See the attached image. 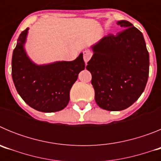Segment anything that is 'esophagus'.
<instances>
[{"label":"esophagus","instance_id":"obj_1","mask_svg":"<svg viewBox=\"0 0 161 161\" xmlns=\"http://www.w3.org/2000/svg\"><path fill=\"white\" fill-rule=\"evenodd\" d=\"M92 52H89V51H85L83 52V58H84V60H85V64H87L88 61L91 59L92 57Z\"/></svg>","mask_w":161,"mask_h":161}]
</instances>
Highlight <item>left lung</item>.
I'll return each instance as SVG.
<instances>
[{"instance_id": "8db88e82", "label": "left lung", "mask_w": 161, "mask_h": 161, "mask_svg": "<svg viewBox=\"0 0 161 161\" xmlns=\"http://www.w3.org/2000/svg\"><path fill=\"white\" fill-rule=\"evenodd\" d=\"M124 29L109 34L92 47L86 66L99 107L109 111L128 108L141 96L149 73V54L144 38L130 22H117Z\"/></svg>"}]
</instances>
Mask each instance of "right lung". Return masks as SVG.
I'll return each instance as SVG.
<instances>
[{
  "mask_svg": "<svg viewBox=\"0 0 161 161\" xmlns=\"http://www.w3.org/2000/svg\"><path fill=\"white\" fill-rule=\"evenodd\" d=\"M28 28L21 33L12 57V77L18 94L31 107L41 112L59 111L69 102L70 90L85 68L83 54L73 61L37 65L24 49Z\"/></svg>",
  "mask_w": 161,
  "mask_h": 161,
  "instance_id": "right-lung-1",
  "label": "right lung"
}]
</instances>
